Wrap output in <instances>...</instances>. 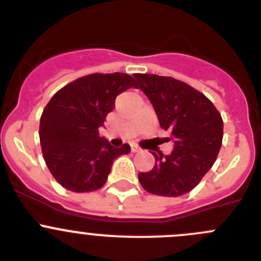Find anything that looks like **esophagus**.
<instances>
[{"label":"esophagus","instance_id":"34e87169","mask_svg":"<svg viewBox=\"0 0 261 261\" xmlns=\"http://www.w3.org/2000/svg\"><path fill=\"white\" fill-rule=\"evenodd\" d=\"M130 150H132L133 153H137V151H140V150H141V149H140V147H138L137 145L132 144V145H130Z\"/></svg>","mask_w":261,"mask_h":261}]
</instances>
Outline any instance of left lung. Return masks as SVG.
Here are the masks:
<instances>
[{
    "label": "left lung",
    "mask_w": 261,
    "mask_h": 261,
    "mask_svg": "<svg viewBox=\"0 0 261 261\" xmlns=\"http://www.w3.org/2000/svg\"><path fill=\"white\" fill-rule=\"evenodd\" d=\"M137 89L153 105L159 125L170 130L171 154L156 155L150 171L138 180L149 193L177 197L192 191L212 168L220 153L223 121L204 94L172 77L135 74Z\"/></svg>",
    "instance_id": "8db88e82"
}]
</instances>
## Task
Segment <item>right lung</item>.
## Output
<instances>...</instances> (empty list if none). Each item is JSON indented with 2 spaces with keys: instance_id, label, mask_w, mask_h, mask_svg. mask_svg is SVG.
Returning a JSON list of instances; mask_svg holds the SVG:
<instances>
[{
  "instance_id": "1",
  "label": "right lung",
  "mask_w": 261,
  "mask_h": 261,
  "mask_svg": "<svg viewBox=\"0 0 261 261\" xmlns=\"http://www.w3.org/2000/svg\"><path fill=\"white\" fill-rule=\"evenodd\" d=\"M136 87L125 73L85 75L59 90L40 117L41 151L53 177L73 192H93L107 180L116 158L130 151L99 136L115 99Z\"/></svg>"
}]
</instances>
